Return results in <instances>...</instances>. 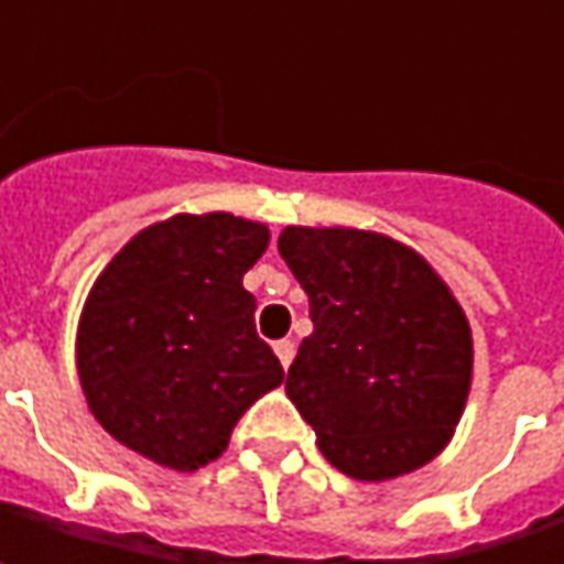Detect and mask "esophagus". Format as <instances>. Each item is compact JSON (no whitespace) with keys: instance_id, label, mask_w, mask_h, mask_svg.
<instances>
[{"instance_id":"34e87169","label":"esophagus","mask_w":564,"mask_h":564,"mask_svg":"<svg viewBox=\"0 0 564 564\" xmlns=\"http://www.w3.org/2000/svg\"><path fill=\"white\" fill-rule=\"evenodd\" d=\"M272 348H275V358L282 360V367L289 370V364L294 360V341H292V338H279V341H275Z\"/></svg>"}]
</instances>
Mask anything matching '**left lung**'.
Instances as JSON below:
<instances>
[{"mask_svg":"<svg viewBox=\"0 0 564 564\" xmlns=\"http://www.w3.org/2000/svg\"><path fill=\"white\" fill-rule=\"evenodd\" d=\"M279 253L311 301L285 392L316 445L355 480L433 462L462 417L474 345L458 301L421 253L360 228L289 226Z\"/></svg>","mask_w":564,"mask_h":564,"instance_id":"1","label":"left lung"}]
</instances>
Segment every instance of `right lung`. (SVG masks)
Masks as SVG:
<instances>
[{
    "label": "right lung",
    "instance_id": "add662e5",
    "mask_svg": "<svg viewBox=\"0 0 564 564\" xmlns=\"http://www.w3.org/2000/svg\"><path fill=\"white\" fill-rule=\"evenodd\" d=\"M270 228L231 213L172 216L99 272L77 326V377L109 436L156 465L197 470L285 370L257 336L241 285Z\"/></svg>",
    "mask_w": 564,
    "mask_h": 564
}]
</instances>
